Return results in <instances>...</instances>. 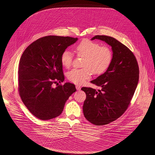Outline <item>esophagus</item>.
<instances>
[{"instance_id":"esophagus-1","label":"esophagus","mask_w":155,"mask_h":155,"mask_svg":"<svg viewBox=\"0 0 155 155\" xmlns=\"http://www.w3.org/2000/svg\"><path fill=\"white\" fill-rule=\"evenodd\" d=\"M76 89H77L78 91H79V90H81V87H80V86H79V85H76Z\"/></svg>"}]
</instances>
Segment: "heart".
Instances as JSON below:
<instances>
[{
  "mask_svg": "<svg viewBox=\"0 0 155 155\" xmlns=\"http://www.w3.org/2000/svg\"><path fill=\"white\" fill-rule=\"evenodd\" d=\"M75 51L79 56L85 57L83 68H74L67 73L68 79L77 85L84 84L92 72L95 74L104 73L110 66L113 58L112 52L108 46H100L98 43L88 39H84L77 45ZM60 60L63 66L69 68L73 61L71 52L68 50L63 51Z\"/></svg>",
  "mask_w": 155,
  "mask_h": 155,
  "instance_id": "obj_1",
  "label": "heart"
}]
</instances>
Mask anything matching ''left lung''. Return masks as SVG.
Listing matches in <instances>:
<instances>
[{
    "mask_svg": "<svg viewBox=\"0 0 155 155\" xmlns=\"http://www.w3.org/2000/svg\"><path fill=\"white\" fill-rule=\"evenodd\" d=\"M94 39L107 43L113 52L110 66L91 81L101 89H81L87 95L84 114L89 122L100 126L116 120L127 109L137 87L139 68L133 52L116 39L97 35L91 39Z\"/></svg>",
    "mask_w": 155,
    "mask_h": 155,
    "instance_id": "1",
    "label": "left lung"
}]
</instances>
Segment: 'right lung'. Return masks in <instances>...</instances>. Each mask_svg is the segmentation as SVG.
<instances>
[{
	"label": "right lung",
	"mask_w": 155,
	"mask_h": 155,
	"mask_svg": "<svg viewBox=\"0 0 155 155\" xmlns=\"http://www.w3.org/2000/svg\"><path fill=\"white\" fill-rule=\"evenodd\" d=\"M78 38L47 36L30 45L19 63V94L23 103L35 117L49 120L61 114L69 97L76 91L75 85L63 82L64 76L60 58L67 48Z\"/></svg>",
	"instance_id": "1"
}]
</instances>
